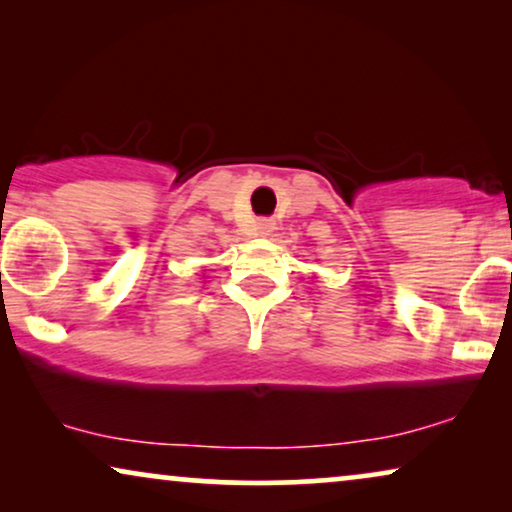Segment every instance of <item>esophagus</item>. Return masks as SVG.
<instances>
[{
    "label": "esophagus",
    "instance_id": "34e87169",
    "mask_svg": "<svg viewBox=\"0 0 512 512\" xmlns=\"http://www.w3.org/2000/svg\"><path fill=\"white\" fill-rule=\"evenodd\" d=\"M272 230H275V223H272L270 219H258L256 223V233L261 237H268Z\"/></svg>",
    "mask_w": 512,
    "mask_h": 512
}]
</instances>
